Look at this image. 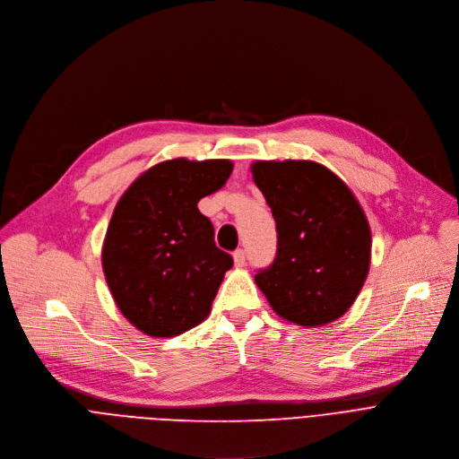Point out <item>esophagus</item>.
<instances>
[{
	"mask_svg": "<svg viewBox=\"0 0 459 459\" xmlns=\"http://www.w3.org/2000/svg\"><path fill=\"white\" fill-rule=\"evenodd\" d=\"M233 262H235L237 267H242V265L246 264V253H244L242 249H237V251L233 253Z\"/></svg>",
	"mask_w": 459,
	"mask_h": 459,
	"instance_id": "obj_1",
	"label": "esophagus"
}]
</instances>
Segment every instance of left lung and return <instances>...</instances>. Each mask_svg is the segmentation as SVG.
<instances>
[{
  "instance_id": "8db88e82",
  "label": "left lung",
  "mask_w": 459,
  "mask_h": 459,
  "mask_svg": "<svg viewBox=\"0 0 459 459\" xmlns=\"http://www.w3.org/2000/svg\"><path fill=\"white\" fill-rule=\"evenodd\" d=\"M255 185L277 222L274 262L255 274L279 316L320 327L343 316L371 265V228L345 182L315 160H256Z\"/></svg>"
}]
</instances>
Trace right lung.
I'll return each instance as SVG.
<instances>
[{
	"mask_svg": "<svg viewBox=\"0 0 459 459\" xmlns=\"http://www.w3.org/2000/svg\"><path fill=\"white\" fill-rule=\"evenodd\" d=\"M231 171L228 159L162 160L116 204L101 262L116 306L141 333L171 338L210 315L233 258L215 246L197 203L221 190Z\"/></svg>",
	"mask_w": 459,
	"mask_h": 459,
	"instance_id": "obj_1",
	"label": "right lung"
}]
</instances>
